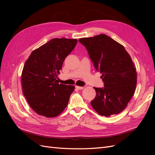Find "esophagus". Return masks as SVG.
I'll return each instance as SVG.
<instances>
[{
  "instance_id": "1",
  "label": "esophagus",
  "mask_w": 155,
  "mask_h": 155,
  "mask_svg": "<svg viewBox=\"0 0 155 155\" xmlns=\"http://www.w3.org/2000/svg\"><path fill=\"white\" fill-rule=\"evenodd\" d=\"M76 88L78 90H82V89L84 88V87H79V86H76Z\"/></svg>"
}]
</instances>
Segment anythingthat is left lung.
<instances>
[{"mask_svg": "<svg viewBox=\"0 0 155 155\" xmlns=\"http://www.w3.org/2000/svg\"><path fill=\"white\" fill-rule=\"evenodd\" d=\"M97 71L102 74L104 88L94 87L96 96L91 105L106 117L122 112L133 96L137 83L135 64L123 45L105 34L81 38Z\"/></svg>", "mask_w": 155, "mask_h": 155, "instance_id": "obj_1", "label": "left lung"}]
</instances>
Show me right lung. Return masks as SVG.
Masks as SVG:
<instances>
[{
  "instance_id": "add662e5",
  "label": "right lung",
  "mask_w": 155,
  "mask_h": 155,
  "mask_svg": "<svg viewBox=\"0 0 155 155\" xmlns=\"http://www.w3.org/2000/svg\"><path fill=\"white\" fill-rule=\"evenodd\" d=\"M77 42L76 39H52L33 51L26 61L21 74L22 93L37 114L53 118L67 107L75 87L59 84L56 79Z\"/></svg>"
}]
</instances>
